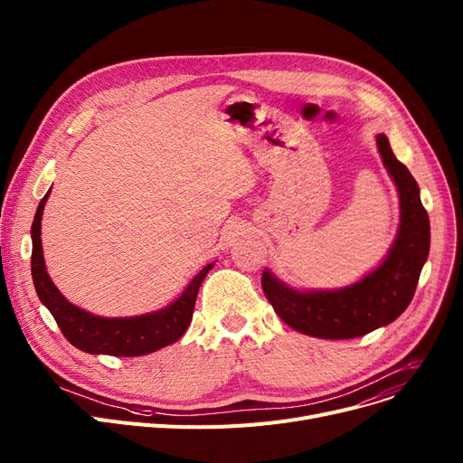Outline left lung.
<instances>
[{"label": "left lung", "mask_w": 463, "mask_h": 463, "mask_svg": "<svg viewBox=\"0 0 463 463\" xmlns=\"http://www.w3.org/2000/svg\"><path fill=\"white\" fill-rule=\"evenodd\" d=\"M377 148L400 194V229L394 244L373 272L334 290H297L262 272V290L281 321L306 335L349 339L391 325L407 309L417 290L430 253V217L420 189L400 163L386 135H377Z\"/></svg>", "instance_id": "left-lung-1"}]
</instances>
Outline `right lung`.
I'll return each mask as SVG.
<instances>
[{
	"label": "right lung",
	"instance_id": "add662e5",
	"mask_svg": "<svg viewBox=\"0 0 463 463\" xmlns=\"http://www.w3.org/2000/svg\"><path fill=\"white\" fill-rule=\"evenodd\" d=\"M48 194L51 191L41 199L32 223V278L39 300L52 313L67 342L84 353L110 356H142L178 342L191 323L199 287L213 262L206 264L191 279L175 302L159 311L137 317H97L71 304L46 272L41 246V219Z\"/></svg>",
	"mask_w": 463,
	"mask_h": 463
}]
</instances>
